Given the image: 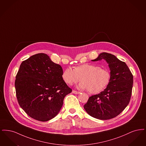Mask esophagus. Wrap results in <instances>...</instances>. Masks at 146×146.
<instances>
[{
    "label": "esophagus",
    "instance_id": "esophagus-1",
    "mask_svg": "<svg viewBox=\"0 0 146 146\" xmlns=\"http://www.w3.org/2000/svg\"><path fill=\"white\" fill-rule=\"evenodd\" d=\"M72 93H73L74 94H80V92L77 91L73 90L72 91Z\"/></svg>",
    "mask_w": 146,
    "mask_h": 146
}]
</instances>
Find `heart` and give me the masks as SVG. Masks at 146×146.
Masks as SVG:
<instances>
[{"label":"heart","instance_id":"b5f03b06","mask_svg":"<svg viewBox=\"0 0 146 146\" xmlns=\"http://www.w3.org/2000/svg\"><path fill=\"white\" fill-rule=\"evenodd\" d=\"M110 73L99 66L84 64L76 67L74 70L67 68L63 72L62 77L65 83L69 85L82 81L78 88L88 90L91 94H96L107 86L110 80Z\"/></svg>","mask_w":146,"mask_h":146}]
</instances>
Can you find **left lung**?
<instances>
[{"label": "left lung", "mask_w": 146, "mask_h": 146, "mask_svg": "<svg viewBox=\"0 0 146 146\" xmlns=\"http://www.w3.org/2000/svg\"><path fill=\"white\" fill-rule=\"evenodd\" d=\"M102 60L108 63L111 70L110 82L104 91L89 97L84 108L94 118L108 120L117 117L129 104L133 76L126 64L111 54L102 52L92 61Z\"/></svg>", "instance_id": "1"}]
</instances>
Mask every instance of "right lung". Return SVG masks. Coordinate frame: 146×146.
Returning <instances> with one entry per match:
<instances>
[{"label":"right lung","instance_id":"right-lung-1","mask_svg":"<svg viewBox=\"0 0 146 146\" xmlns=\"http://www.w3.org/2000/svg\"><path fill=\"white\" fill-rule=\"evenodd\" d=\"M61 66L44 53L21 63L15 82L16 94L30 117L46 121L59 113L64 98L72 91L63 80Z\"/></svg>","mask_w":146,"mask_h":146}]
</instances>
